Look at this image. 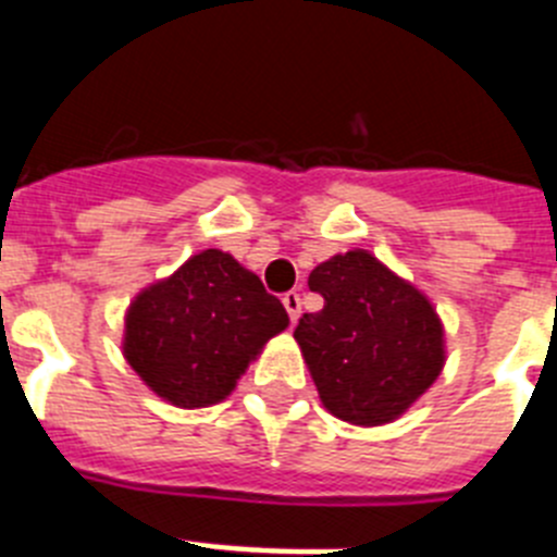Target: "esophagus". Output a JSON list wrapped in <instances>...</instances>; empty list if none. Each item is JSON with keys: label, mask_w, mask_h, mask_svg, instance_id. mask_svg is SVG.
<instances>
[{"label": "esophagus", "mask_w": 557, "mask_h": 557, "mask_svg": "<svg viewBox=\"0 0 557 557\" xmlns=\"http://www.w3.org/2000/svg\"><path fill=\"white\" fill-rule=\"evenodd\" d=\"M282 304H284V309H287V314H289V321H298V318H301V295L298 293H284L282 295Z\"/></svg>", "instance_id": "esophagus-1"}]
</instances>
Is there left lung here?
I'll return each instance as SVG.
<instances>
[{"label": "left lung", "mask_w": 557, "mask_h": 557, "mask_svg": "<svg viewBox=\"0 0 557 557\" xmlns=\"http://www.w3.org/2000/svg\"><path fill=\"white\" fill-rule=\"evenodd\" d=\"M309 289L323 295V309L304 314L295 339L323 407L359 426L401 416L444 368L432 304L368 250L318 264Z\"/></svg>", "instance_id": "8db88e82"}]
</instances>
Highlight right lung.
Here are the masks:
<instances>
[{
    "mask_svg": "<svg viewBox=\"0 0 557 557\" xmlns=\"http://www.w3.org/2000/svg\"><path fill=\"white\" fill-rule=\"evenodd\" d=\"M287 323L282 301L259 275L231 253L209 248L131 304L125 357L172 405H218Z\"/></svg>",
    "mask_w": 557,
    "mask_h": 557,
    "instance_id": "obj_1",
    "label": "right lung"
}]
</instances>
